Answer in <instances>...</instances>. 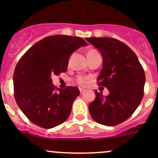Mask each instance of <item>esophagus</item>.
I'll use <instances>...</instances> for the list:
<instances>
[{"label":"esophagus","mask_w":158,"mask_h":158,"mask_svg":"<svg viewBox=\"0 0 158 158\" xmlns=\"http://www.w3.org/2000/svg\"><path fill=\"white\" fill-rule=\"evenodd\" d=\"M79 92H80V94H83L84 92H85V89H79Z\"/></svg>","instance_id":"1"}]
</instances>
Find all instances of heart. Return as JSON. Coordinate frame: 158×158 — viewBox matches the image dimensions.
<instances>
[{
	"instance_id": "heart-1",
	"label": "heart",
	"mask_w": 158,
	"mask_h": 158,
	"mask_svg": "<svg viewBox=\"0 0 158 158\" xmlns=\"http://www.w3.org/2000/svg\"><path fill=\"white\" fill-rule=\"evenodd\" d=\"M76 82H77L79 85H81V86H85V85H86L87 79L86 78L84 77V76H78V77L76 79Z\"/></svg>"
}]
</instances>
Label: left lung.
I'll return each instance as SVG.
<instances>
[{
    "label": "left lung",
    "instance_id": "1",
    "mask_svg": "<svg viewBox=\"0 0 158 158\" xmlns=\"http://www.w3.org/2000/svg\"><path fill=\"white\" fill-rule=\"evenodd\" d=\"M102 53L103 66L97 82L109 95L95 90L89 106L95 122L106 126L122 123L132 115L144 96L145 74L136 54L126 44L111 37L85 38Z\"/></svg>",
    "mask_w": 158,
    "mask_h": 158
}]
</instances>
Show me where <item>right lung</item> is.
<instances>
[{
  "instance_id": "1",
  "label": "right lung",
  "mask_w": 158,
  "mask_h": 158,
  "mask_svg": "<svg viewBox=\"0 0 158 158\" xmlns=\"http://www.w3.org/2000/svg\"><path fill=\"white\" fill-rule=\"evenodd\" d=\"M87 46L77 36H47L32 46L20 59L14 73V98L28 119L37 126L52 128L67 120L79 89H58L51 76L67 69L70 55Z\"/></svg>"
}]
</instances>
